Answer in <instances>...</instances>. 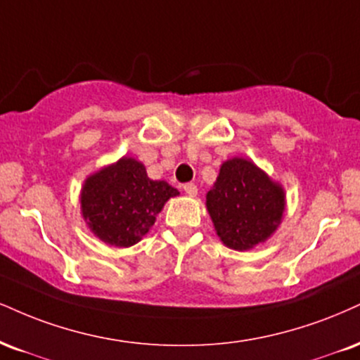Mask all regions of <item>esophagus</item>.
I'll use <instances>...</instances> for the list:
<instances>
[{
    "label": "esophagus",
    "instance_id": "obj_1",
    "mask_svg": "<svg viewBox=\"0 0 360 360\" xmlns=\"http://www.w3.org/2000/svg\"><path fill=\"white\" fill-rule=\"evenodd\" d=\"M183 189H184L186 194H189V196H196V194H198V186L193 184V183H186L183 186Z\"/></svg>",
    "mask_w": 360,
    "mask_h": 360
}]
</instances>
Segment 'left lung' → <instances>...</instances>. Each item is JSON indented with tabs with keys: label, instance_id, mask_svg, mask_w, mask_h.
<instances>
[{
	"label": "left lung",
	"instance_id": "1",
	"mask_svg": "<svg viewBox=\"0 0 360 360\" xmlns=\"http://www.w3.org/2000/svg\"><path fill=\"white\" fill-rule=\"evenodd\" d=\"M285 206L283 186L245 158L224 161L206 194V210L216 235L236 251L251 250L274 236Z\"/></svg>",
	"mask_w": 360,
	"mask_h": 360
}]
</instances>
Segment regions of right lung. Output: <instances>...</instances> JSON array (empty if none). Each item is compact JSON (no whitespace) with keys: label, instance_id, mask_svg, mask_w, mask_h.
Instances as JSON below:
<instances>
[{"label":"right lung","instance_id":"1","mask_svg":"<svg viewBox=\"0 0 360 360\" xmlns=\"http://www.w3.org/2000/svg\"><path fill=\"white\" fill-rule=\"evenodd\" d=\"M179 191L166 181L147 176L146 166L124 155L84 181L80 211L98 240L117 248L139 243L155 223V216Z\"/></svg>","mask_w":360,"mask_h":360}]
</instances>
